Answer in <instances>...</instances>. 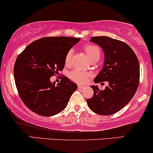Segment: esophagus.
<instances>
[{"label":"esophagus","instance_id":"obj_1","mask_svg":"<svg viewBox=\"0 0 153 153\" xmlns=\"http://www.w3.org/2000/svg\"><path fill=\"white\" fill-rule=\"evenodd\" d=\"M86 87V86H84V85H78V88L79 89H82V88H85Z\"/></svg>","mask_w":153,"mask_h":153}]
</instances>
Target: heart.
<instances>
[{
  "instance_id": "1",
  "label": "heart",
  "mask_w": 153,
  "mask_h": 153,
  "mask_svg": "<svg viewBox=\"0 0 153 153\" xmlns=\"http://www.w3.org/2000/svg\"><path fill=\"white\" fill-rule=\"evenodd\" d=\"M83 50L85 52L87 55L88 59L92 63H95L98 62L101 56V50L97 45H87L83 48ZM71 56H72V51L69 50L65 56V65H69L71 61ZM91 76V74L87 71H84L81 70H74L69 74V78L74 82L79 83V84H83L87 82L88 79Z\"/></svg>"
}]
</instances>
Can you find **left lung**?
I'll list each match as a JSON object with an SVG mask.
<instances>
[{
  "mask_svg": "<svg viewBox=\"0 0 153 153\" xmlns=\"http://www.w3.org/2000/svg\"><path fill=\"white\" fill-rule=\"evenodd\" d=\"M91 42L100 46L104 53V63L94 82H108L103 91L91 86L94 96L86 100L96 114L113 115L125 107L137 91L140 79V65L133 50L125 42L106 36L92 37Z\"/></svg>",
  "mask_w": 153,
  "mask_h": 153,
  "instance_id": "8db88e82",
  "label": "left lung"
}]
</instances>
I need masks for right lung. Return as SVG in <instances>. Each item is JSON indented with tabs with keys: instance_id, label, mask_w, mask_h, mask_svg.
Segmentation results:
<instances>
[{
	"instance_id": "right-lung-1",
	"label": "right lung",
	"mask_w": 153,
	"mask_h": 153,
	"mask_svg": "<svg viewBox=\"0 0 153 153\" xmlns=\"http://www.w3.org/2000/svg\"><path fill=\"white\" fill-rule=\"evenodd\" d=\"M80 40L76 37H44L30 43L19 54L14 65L15 82L30 110L52 116L67 107L77 85L67 76L55 85L50 77L63 70L66 54Z\"/></svg>"
}]
</instances>
